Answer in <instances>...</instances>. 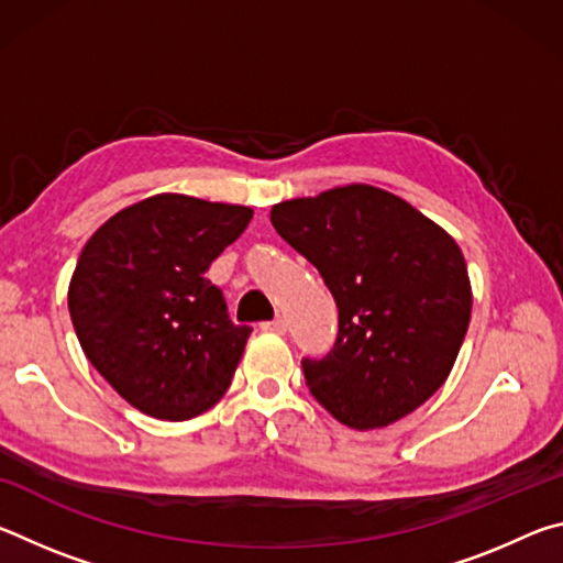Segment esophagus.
<instances>
[{"label": "esophagus", "mask_w": 563, "mask_h": 563, "mask_svg": "<svg viewBox=\"0 0 563 563\" xmlns=\"http://www.w3.org/2000/svg\"><path fill=\"white\" fill-rule=\"evenodd\" d=\"M265 332H278V335H283L285 330H288V322H285L283 318H275V320H268V322H263L261 325Z\"/></svg>", "instance_id": "obj_1"}]
</instances>
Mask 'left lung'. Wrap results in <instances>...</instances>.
<instances>
[{
    "mask_svg": "<svg viewBox=\"0 0 563 563\" xmlns=\"http://www.w3.org/2000/svg\"><path fill=\"white\" fill-rule=\"evenodd\" d=\"M271 221L338 302L335 345L302 357L310 395L352 430L415 412L444 385L470 328L460 245L402 198L360 184L273 206Z\"/></svg>",
    "mask_w": 563,
    "mask_h": 563,
    "instance_id": "obj_1",
    "label": "left lung"
}]
</instances>
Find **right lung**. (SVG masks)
Instances as JSON below:
<instances>
[{
	"label": "right lung",
	"instance_id": "add662e5",
	"mask_svg": "<svg viewBox=\"0 0 563 563\" xmlns=\"http://www.w3.org/2000/svg\"><path fill=\"white\" fill-rule=\"evenodd\" d=\"M251 218L245 206L161 194L123 208L84 245L69 285L76 338L144 415L198 417L231 387L253 328L235 325L206 271Z\"/></svg>",
	"mask_w": 563,
	"mask_h": 563
}]
</instances>
